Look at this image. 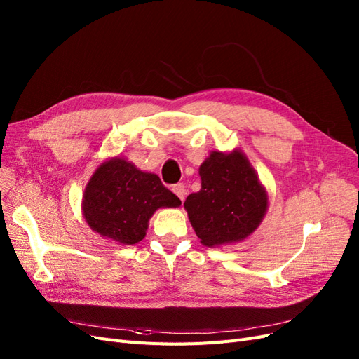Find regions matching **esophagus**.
I'll list each match as a JSON object with an SVG mask.
<instances>
[{"instance_id": "34e87169", "label": "esophagus", "mask_w": 359, "mask_h": 359, "mask_svg": "<svg viewBox=\"0 0 359 359\" xmlns=\"http://www.w3.org/2000/svg\"><path fill=\"white\" fill-rule=\"evenodd\" d=\"M172 191L177 194V196L181 199V201H184V198H186V194H187V189H186V186H184L182 182H178V184H175V186L172 187Z\"/></svg>"}]
</instances>
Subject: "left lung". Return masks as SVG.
<instances>
[{
    "instance_id": "left-lung-1",
    "label": "left lung",
    "mask_w": 359,
    "mask_h": 359,
    "mask_svg": "<svg viewBox=\"0 0 359 359\" xmlns=\"http://www.w3.org/2000/svg\"><path fill=\"white\" fill-rule=\"evenodd\" d=\"M202 189L184 206L202 244L212 247L241 241L266 212L268 198L257 175L240 151L212 153L199 169Z\"/></svg>"
}]
</instances>
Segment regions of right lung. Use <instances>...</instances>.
<instances>
[{"label": "right lung", "mask_w": 359, "mask_h": 359, "mask_svg": "<svg viewBox=\"0 0 359 359\" xmlns=\"http://www.w3.org/2000/svg\"><path fill=\"white\" fill-rule=\"evenodd\" d=\"M181 201L154 173L139 170L123 158L104 161L85 189L82 210L93 231L121 244H136L157 208Z\"/></svg>", "instance_id": "1"}]
</instances>
